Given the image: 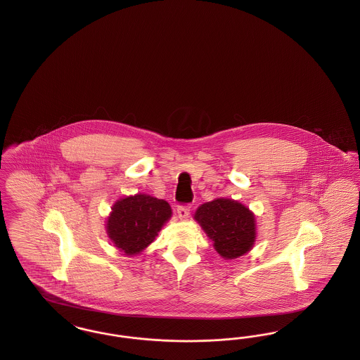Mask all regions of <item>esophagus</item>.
<instances>
[{
	"mask_svg": "<svg viewBox=\"0 0 360 360\" xmlns=\"http://www.w3.org/2000/svg\"><path fill=\"white\" fill-rule=\"evenodd\" d=\"M176 213H178V217L181 220H186L190 214V205L185 204V205H178L176 207Z\"/></svg>",
	"mask_w": 360,
	"mask_h": 360,
	"instance_id": "1",
	"label": "esophagus"
}]
</instances>
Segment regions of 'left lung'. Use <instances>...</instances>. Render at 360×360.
<instances>
[{"label":"left lung","mask_w":360,"mask_h":360,"mask_svg":"<svg viewBox=\"0 0 360 360\" xmlns=\"http://www.w3.org/2000/svg\"><path fill=\"white\" fill-rule=\"evenodd\" d=\"M195 220L213 240L216 251L225 259L248 252L255 241V217L236 201L219 198L200 206Z\"/></svg>","instance_id":"1"}]
</instances>
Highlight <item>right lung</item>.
I'll list each match as a JSON object with an SVG mask.
<instances>
[{"instance_id":"right-lung-1","label":"right lung","mask_w":360,"mask_h":360,"mask_svg":"<svg viewBox=\"0 0 360 360\" xmlns=\"http://www.w3.org/2000/svg\"><path fill=\"white\" fill-rule=\"evenodd\" d=\"M170 217L169 202L136 194L115 204L106 228L117 248L127 255H135L154 241L162 225Z\"/></svg>"}]
</instances>
